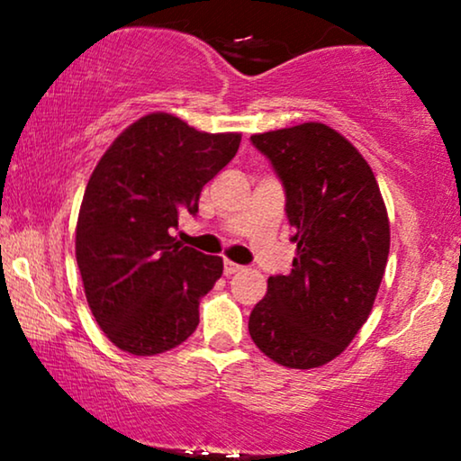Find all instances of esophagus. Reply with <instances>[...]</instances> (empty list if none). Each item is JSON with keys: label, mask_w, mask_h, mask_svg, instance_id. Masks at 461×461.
<instances>
[{"label": "esophagus", "mask_w": 461, "mask_h": 461, "mask_svg": "<svg viewBox=\"0 0 461 461\" xmlns=\"http://www.w3.org/2000/svg\"><path fill=\"white\" fill-rule=\"evenodd\" d=\"M241 268H243V267H239V264H235V262L224 260V275H226V276L239 273V270H241Z\"/></svg>", "instance_id": "obj_1"}]
</instances>
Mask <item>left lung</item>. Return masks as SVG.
<instances>
[{
  "label": "left lung",
  "mask_w": 461,
  "mask_h": 461,
  "mask_svg": "<svg viewBox=\"0 0 461 461\" xmlns=\"http://www.w3.org/2000/svg\"><path fill=\"white\" fill-rule=\"evenodd\" d=\"M285 191L298 245L289 275L268 276L249 336L292 369L330 363L367 321L390 249L388 213L363 155L323 123L249 138Z\"/></svg>",
  "instance_id": "8db88e82"
}]
</instances>
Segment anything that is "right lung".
I'll list each match as a JSON object with an SVG mask.
<instances>
[{
	"instance_id": "obj_1",
	"label": "right lung",
	"mask_w": 461,
	"mask_h": 461,
	"mask_svg": "<svg viewBox=\"0 0 461 461\" xmlns=\"http://www.w3.org/2000/svg\"><path fill=\"white\" fill-rule=\"evenodd\" d=\"M239 134H205L167 113L131 123L98 161L77 220L75 254L87 304L117 348L150 357L185 342L222 258L172 237L197 216L207 182L237 155Z\"/></svg>"
}]
</instances>
